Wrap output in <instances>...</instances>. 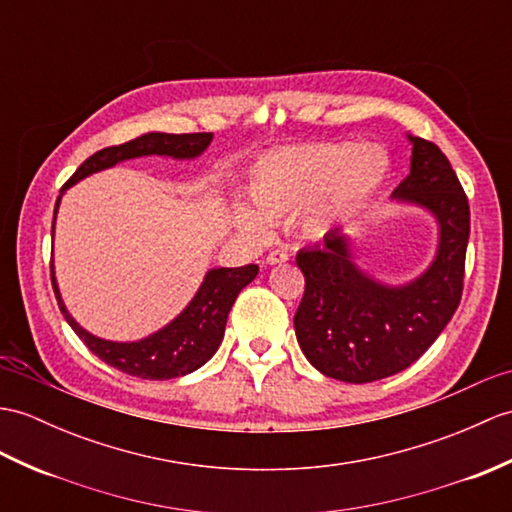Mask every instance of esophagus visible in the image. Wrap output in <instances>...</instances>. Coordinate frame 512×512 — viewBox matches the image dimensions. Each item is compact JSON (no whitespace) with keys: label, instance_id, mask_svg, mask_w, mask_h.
<instances>
[{"label":"esophagus","instance_id":"34e87169","mask_svg":"<svg viewBox=\"0 0 512 512\" xmlns=\"http://www.w3.org/2000/svg\"><path fill=\"white\" fill-rule=\"evenodd\" d=\"M290 259V255L285 253V251H281V248H275V251H270L268 253V257H266V264H270V266H277V264H285V261Z\"/></svg>","mask_w":512,"mask_h":512}]
</instances>
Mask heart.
<instances>
[{
  "mask_svg": "<svg viewBox=\"0 0 512 512\" xmlns=\"http://www.w3.org/2000/svg\"><path fill=\"white\" fill-rule=\"evenodd\" d=\"M388 174L390 157L377 144L325 141L283 148L257 161L246 185L255 211L233 205V222L261 235L266 220L296 213L305 235L325 237L358 216Z\"/></svg>",
  "mask_w": 512,
  "mask_h": 512,
  "instance_id": "obj_1",
  "label": "heart"
}]
</instances>
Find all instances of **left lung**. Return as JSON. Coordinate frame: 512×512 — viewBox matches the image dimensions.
Instances as JSON below:
<instances>
[{
    "instance_id": "8db88e82",
    "label": "left lung",
    "mask_w": 512,
    "mask_h": 512,
    "mask_svg": "<svg viewBox=\"0 0 512 512\" xmlns=\"http://www.w3.org/2000/svg\"><path fill=\"white\" fill-rule=\"evenodd\" d=\"M408 139L410 174L392 198L436 218L438 248L430 268L410 283L386 285L355 264L342 231L296 255L305 277L294 314L296 340L314 368L340 382H377L417 362L441 336L462 296L469 200L441 148L421 137Z\"/></svg>"
}]
</instances>
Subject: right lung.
<instances>
[{
    "instance_id": "1",
    "label": "right lung",
    "mask_w": 512,
    "mask_h": 512,
    "mask_svg": "<svg viewBox=\"0 0 512 512\" xmlns=\"http://www.w3.org/2000/svg\"><path fill=\"white\" fill-rule=\"evenodd\" d=\"M211 139V133H146L133 141H126L122 146L104 148L91 154V157L80 165L74 176L63 185L61 196L65 194V189L76 185L82 178H87L95 172H102L106 168H113V165L120 161L152 157V154L154 157L196 159L209 148ZM61 196H58L54 207V222L58 205H61ZM257 272L259 266L255 264L240 268H211L205 275V281L200 283L194 299L189 301V305L172 320V323H168L159 331H154L148 338H141L135 342L104 340L89 334L87 329H82L76 320L71 318L61 299V290H58V283L54 277V266L52 288L56 294L58 307H61L69 327L76 331L78 338L85 342L89 351L98 355L102 362L126 375L141 379H174L187 373H194L196 368L207 364L213 358V353L218 351L224 338V327H227V318L237 294L257 277Z\"/></svg>"
}]
</instances>
